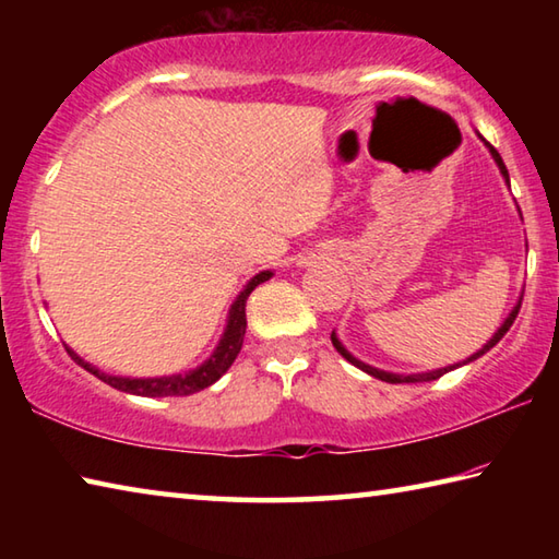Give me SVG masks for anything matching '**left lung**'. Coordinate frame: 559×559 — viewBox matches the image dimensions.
Segmentation results:
<instances>
[{
    "instance_id": "8db88e82",
    "label": "left lung",
    "mask_w": 559,
    "mask_h": 559,
    "mask_svg": "<svg viewBox=\"0 0 559 559\" xmlns=\"http://www.w3.org/2000/svg\"><path fill=\"white\" fill-rule=\"evenodd\" d=\"M478 138L480 140H484V135H480V132H478ZM484 145L488 147V153H490V157H493L496 159V165H498V169H500V175H503V179H506V185L510 187V177H508V169H506V165H503V157H500L498 155V150L493 147V145H490V143H486V140H484ZM520 300H523V298H520ZM520 300L515 302V308L513 310H510V313H508V318L503 320V323H500V328L496 330V333H493V337H490L488 340V343L484 345V347H480V349H476V353H473L471 357H466V359H463V362H456V365H449V367H439V370H429V372H414V374H400V372H386V370H380V367H372V365H367V362H362V359H357L353 353H349V349L343 345V343H340V337H337V333H335V330H333V335H330V340H333V345H335V349H337V353L340 355H343L345 359H347V362H353L355 367H359V370H362V372H367V374H372L374 377V380H382V382H390V384H402V382H406V384H409V382H431V380H439V377L441 374H447V372H451V370H456V367H461V365H468V362H473V359H478L480 355H486L488 353V349L490 347H493L496 343H498V340L500 337H503L506 333H508V330H510V325H513V320L518 318V310H520Z\"/></svg>"
}]
</instances>
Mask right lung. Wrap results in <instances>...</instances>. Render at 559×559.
Listing matches in <instances>:
<instances>
[{"mask_svg":"<svg viewBox=\"0 0 559 559\" xmlns=\"http://www.w3.org/2000/svg\"><path fill=\"white\" fill-rule=\"evenodd\" d=\"M271 276H273V271H261L249 283H246L243 290L231 302L229 316H226V328L219 337V345L214 347V353L206 357L200 367H194V370H189L185 374H167V377L108 374V372L98 370L96 365H91L83 357L75 355L71 347H66V349H69V355L83 367V370L96 374L100 382L116 386V390H120V392L138 394V396H187V394L202 392V390H206V386H212L216 380H219V377L231 367L236 355L241 353L243 335H246V300H249L253 288L261 286V283H266Z\"/></svg>","mask_w":559,"mask_h":559,"instance_id":"obj_1","label":"right lung"}]
</instances>
